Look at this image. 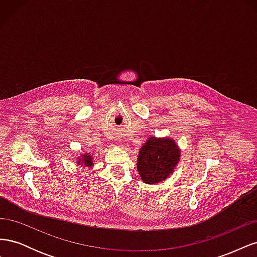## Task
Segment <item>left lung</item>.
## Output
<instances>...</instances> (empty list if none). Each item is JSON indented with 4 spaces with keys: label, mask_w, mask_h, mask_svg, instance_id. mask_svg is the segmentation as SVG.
<instances>
[{
    "label": "left lung",
    "mask_w": 257,
    "mask_h": 257,
    "mask_svg": "<svg viewBox=\"0 0 257 257\" xmlns=\"http://www.w3.org/2000/svg\"><path fill=\"white\" fill-rule=\"evenodd\" d=\"M180 149L172 138L152 136L139 149L137 170L148 184L164 181L175 170L180 160Z\"/></svg>",
    "instance_id": "1"
}]
</instances>
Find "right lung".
<instances>
[{
    "mask_svg": "<svg viewBox=\"0 0 257 257\" xmlns=\"http://www.w3.org/2000/svg\"><path fill=\"white\" fill-rule=\"evenodd\" d=\"M77 165H80L81 167H92L94 165V163H93V155L91 153L81 154L80 158H77Z\"/></svg>",
    "mask_w": 257,
    "mask_h": 257,
    "instance_id": "obj_1",
    "label": "right lung"
}]
</instances>
